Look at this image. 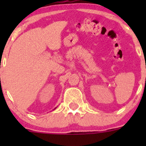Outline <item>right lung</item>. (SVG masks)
<instances>
[{
  "instance_id": "1",
  "label": "right lung",
  "mask_w": 146,
  "mask_h": 146,
  "mask_svg": "<svg viewBox=\"0 0 146 146\" xmlns=\"http://www.w3.org/2000/svg\"><path fill=\"white\" fill-rule=\"evenodd\" d=\"M56 108H55V109H56ZM55 109H54V110H55Z\"/></svg>"
}]
</instances>
